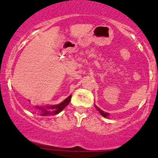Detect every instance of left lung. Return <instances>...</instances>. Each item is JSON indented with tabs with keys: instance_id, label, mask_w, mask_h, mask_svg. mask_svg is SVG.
Returning <instances> with one entry per match:
<instances>
[{
	"instance_id": "1",
	"label": "left lung",
	"mask_w": 158,
	"mask_h": 158,
	"mask_svg": "<svg viewBox=\"0 0 158 158\" xmlns=\"http://www.w3.org/2000/svg\"><path fill=\"white\" fill-rule=\"evenodd\" d=\"M95 109H96L97 110H98V111H99V113L100 114H102V115L103 116V117H105V118H108L109 116V113H107V112H105L104 111H102V110H101L99 109V108L98 107H97L96 106H95Z\"/></svg>"
}]
</instances>
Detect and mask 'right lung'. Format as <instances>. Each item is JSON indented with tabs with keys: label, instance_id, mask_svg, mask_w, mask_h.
Wrapping results in <instances>:
<instances>
[{
	"label": "right lung",
	"instance_id": "1",
	"mask_svg": "<svg viewBox=\"0 0 158 158\" xmlns=\"http://www.w3.org/2000/svg\"><path fill=\"white\" fill-rule=\"evenodd\" d=\"M71 97L72 95H70L64 101L58 105H46V106L43 105V106H36L35 108L37 110L38 112H40V115L42 116L57 114L61 112L69 105Z\"/></svg>",
	"mask_w": 158,
	"mask_h": 158
}]
</instances>
